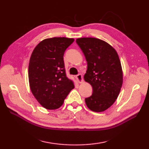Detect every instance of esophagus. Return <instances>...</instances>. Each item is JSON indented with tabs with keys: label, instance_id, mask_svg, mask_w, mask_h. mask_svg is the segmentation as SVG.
<instances>
[{
	"label": "esophagus",
	"instance_id": "1",
	"mask_svg": "<svg viewBox=\"0 0 149 149\" xmlns=\"http://www.w3.org/2000/svg\"><path fill=\"white\" fill-rule=\"evenodd\" d=\"M76 77H77V80H78V82L79 83H82L83 82V76H82V75L81 74H78V75H76Z\"/></svg>",
	"mask_w": 149,
	"mask_h": 149
}]
</instances>
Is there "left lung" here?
Instances as JSON below:
<instances>
[{"label": "left lung", "instance_id": "1", "mask_svg": "<svg viewBox=\"0 0 149 149\" xmlns=\"http://www.w3.org/2000/svg\"><path fill=\"white\" fill-rule=\"evenodd\" d=\"M76 43L87 61L84 79L93 88L92 95L85 102L93 111H104L115 102L122 88L123 73L118 55L109 44L95 38H81Z\"/></svg>", "mask_w": 149, "mask_h": 149}]
</instances>
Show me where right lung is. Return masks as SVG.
I'll use <instances>...</instances> for the list:
<instances>
[{
	"label": "right lung",
	"mask_w": 149,
	"mask_h": 149,
	"mask_svg": "<svg viewBox=\"0 0 149 149\" xmlns=\"http://www.w3.org/2000/svg\"><path fill=\"white\" fill-rule=\"evenodd\" d=\"M74 39L54 37L38 44L31 54L28 74L31 90L47 109L62 106L74 85L66 77L63 56Z\"/></svg>",
	"instance_id": "add662e5"
}]
</instances>
